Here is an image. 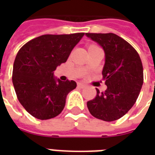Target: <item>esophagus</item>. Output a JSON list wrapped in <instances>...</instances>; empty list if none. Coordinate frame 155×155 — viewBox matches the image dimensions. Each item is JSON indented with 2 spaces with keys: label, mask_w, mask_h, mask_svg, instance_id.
<instances>
[{
  "label": "esophagus",
  "mask_w": 155,
  "mask_h": 155,
  "mask_svg": "<svg viewBox=\"0 0 155 155\" xmlns=\"http://www.w3.org/2000/svg\"><path fill=\"white\" fill-rule=\"evenodd\" d=\"M77 86H78V87H80V88H84V87H86V85L84 84H82V83H78Z\"/></svg>",
  "instance_id": "esophagus-1"
}]
</instances>
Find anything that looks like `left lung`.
Here are the masks:
<instances>
[{
  "label": "left lung",
  "instance_id": "obj_1",
  "mask_svg": "<svg viewBox=\"0 0 155 155\" xmlns=\"http://www.w3.org/2000/svg\"><path fill=\"white\" fill-rule=\"evenodd\" d=\"M103 47L105 63L102 71L107 89L87 102L90 113L97 119L113 121L122 117L134 104L143 84V67L137 51L118 35L86 33Z\"/></svg>",
  "mask_w": 155,
  "mask_h": 155
}]
</instances>
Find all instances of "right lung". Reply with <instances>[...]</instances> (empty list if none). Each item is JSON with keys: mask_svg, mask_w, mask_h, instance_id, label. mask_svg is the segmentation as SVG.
<instances>
[{"mask_svg": "<svg viewBox=\"0 0 155 155\" xmlns=\"http://www.w3.org/2000/svg\"><path fill=\"white\" fill-rule=\"evenodd\" d=\"M84 35V33L42 35L26 42L17 54L13 87L21 104L35 118H54L64 108L66 97L76 87V83L56 80L53 71L65 63Z\"/></svg>", "mask_w": 155, "mask_h": 155, "instance_id": "right-lung-1", "label": "right lung"}]
</instances>
